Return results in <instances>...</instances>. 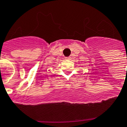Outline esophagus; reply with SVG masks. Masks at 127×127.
<instances>
[{
	"label": "esophagus",
	"mask_w": 127,
	"mask_h": 127,
	"mask_svg": "<svg viewBox=\"0 0 127 127\" xmlns=\"http://www.w3.org/2000/svg\"><path fill=\"white\" fill-rule=\"evenodd\" d=\"M66 59H69V58H69V57H66Z\"/></svg>",
	"instance_id": "1"
}]
</instances>
